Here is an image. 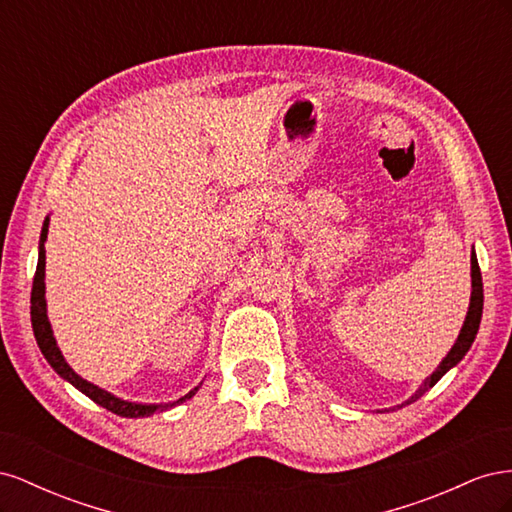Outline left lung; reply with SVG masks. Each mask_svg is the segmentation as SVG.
I'll list each match as a JSON object with an SVG mask.
<instances>
[{"label":"left lung","instance_id":"1","mask_svg":"<svg viewBox=\"0 0 512 512\" xmlns=\"http://www.w3.org/2000/svg\"><path fill=\"white\" fill-rule=\"evenodd\" d=\"M480 316H483V277H480V269H478V260H476V254L472 252V297H470V307H468V316H466V322H463L461 327V333L457 337L455 346L451 348V352H448L442 363L438 365V369L433 371V374L421 384V389H418L406 404H412V401H416L418 397H423L433 384H436L448 369L455 367L463 356H466V352L470 350L474 337L478 333V327H480ZM401 404V406H406ZM397 406V408H401Z\"/></svg>","mask_w":512,"mask_h":512}]
</instances>
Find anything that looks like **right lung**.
Instances as JSON below:
<instances>
[{"instance_id": "add662e5", "label": "right lung", "mask_w": 512, "mask_h": 512, "mask_svg": "<svg viewBox=\"0 0 512 512\" xmlns=\"http://www.w3.org/2000/svg\"><path fill=\"white\" fill-rule=\"evenodd\" d=\"M46 232H49V218L44 220L42 224V235H40V247H38V267H36V275H34V286H32V327H34V335H36V342H38V348L40 352L44 354V359L49 361V365L57 371V374L68 380L72 386H76L81 393H85L91 401H96L98 406L111 410L113 414H119V416H128V418H138V416H151L153 412H162V410H168L173 408L177 404H181V401L190 399L196 391L192 389L188 395H183L181 399L173 401V404H134V401H126V399H119L115 397L113 393H108L104 389H100V386L91 384L87 380H83L76 371L66 363L64 354H61V350L57 348V342L53 337V331H51V322L49 318H46V299H44V265H46V252H44V241H46Z\"/></svg>"}]
</instances>
